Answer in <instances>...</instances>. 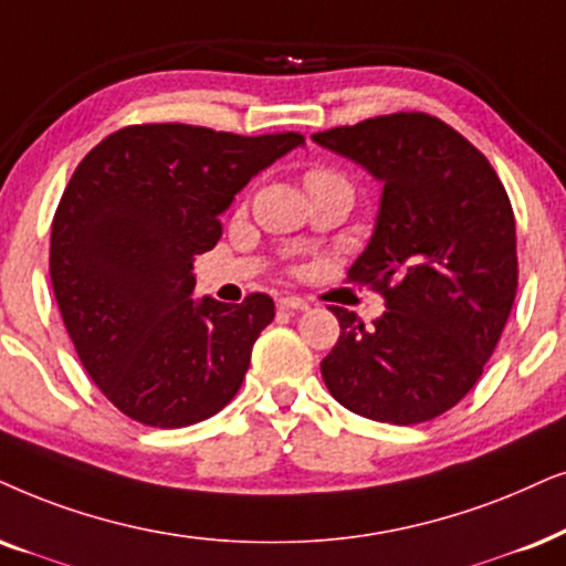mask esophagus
<instances>
[{"label":"esophagus","instance_id":"obj_1","mask_svg":"<svg viewBox=\"0 0 566 566\" xmlns=\"http://www.w3.org/2000/svg\"><path fill=\"white\" fill-rule=\"evenodd\" d=\"M277 304H281V310H291V312H306V310H310V301L301 298V296H283L281 301H277Z\"/></svg>","mask_w":566,"mask_h":566}]
</instances>
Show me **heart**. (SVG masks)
Returning <instances> with one entry per match:
<instances>
[{
    "mask_svg": "<svg viewBox=\"0 0 566 566\" xmlns=\"http://www.w3.org/2000/svg\"><path fill=\"white\" fill-rule=\"evenodd\" d=\"M333 181H343V179L335 171H327V168H312V171L306 174V189L317 185H333Z\"/></svg>",
    "mask_w": 566,
    "mask_h": 566,
    "instance_id": "heart-1",
    "label": "heart"
}]
</instances>
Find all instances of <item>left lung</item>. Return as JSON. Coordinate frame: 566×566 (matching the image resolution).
Returning <instances> with one entry per match:
<instances>
[{"mask_svg":"<svg viewBox=\"0 0 566 566\" xmlns=\"http://www.w3.org/2000/svg\"><path fill=\"white\" fill-rule=\"evenodd\" d=\"M381 185L377 226L348 283L387 312H354L319 364L343 408L371 421H431L465 398L494 354L517 293L515 212L486 156L437 116L400 112L317 132Z\"/></svg>","mask_w":566,"mask_h":566,"instance_id":"left-lung-1","label":"left lung"}]
</instances>
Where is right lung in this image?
I'll list each match as a JSON object with an SVG mask.
<instances>
[{"label": "right lung", "instance_id": "1", "mask_svg": "<svg viewBox=\"0 0 566 566\" xmlns=\"http://www.w3.org/2000/svg\"><path fill=\"white\" fill-rule=\"evenodd\" d=\"M298 145V132L132 124L80 160L51 223V285L85 371L132 421L189 427L239 392L275 304L195 301L192 262L237 192Z\"/></svg>", "mask_w": 566, "mask_h": 566}]
</instances>
